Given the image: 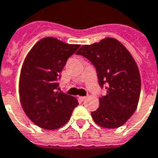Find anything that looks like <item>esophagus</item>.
<instances>
[{"label": "esophagus", "instance_id": "obj_1", "mask_svg": "<svg viewBox=\"0 0 158 158\" xmlns=\"http://www.w3.org/2000/svg\"><path fill=\"white\" fill-rule=\"evenodd\" d=\"M79 100H82V101H84V100H86V97H85V96L79 97Z\"/></svg>", "mask_w": 158, "mask_h": 158}]
</instances>
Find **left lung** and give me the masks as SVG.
Listing matches in <instances>:
<instances>
[{"mask_svg":"<svg viewBox=\"0 0 158 158\" xmlns=\"http://www.w3.org/2000/svg\"><path fill=\"white\" fill-rule=\"evenodd\" d=\"M88 58L96 69L99 85L107 94L100 98V106L91 112L99 126L117 128L126 123L137 107L141 77L129 51L115 38L107 37L76 52Z\"/></svg>","mask_w":158,"mask_h":158,"instance_id":"left-lung-1","label":"left lung"}]
</instances>
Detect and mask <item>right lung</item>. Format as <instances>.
Here are the masks:
<instances>
[{"mask_svg": "<svg viewBox=\"0 0 158 158\" xmlns=\"http://www.w3.org/2000/svg\"><path fill=\"white\" fill-rule=\"evenodd\" d=\"M79 46L45 37L38 41L26 57L20 74V100L27 117L43 129L63 127L79 105L74 97L58 92L57 89L68 58Z\"/></svg>", "mask_w": 158, "mask_h": 158, "instance_id": "1", "label": "right lung"}]
</instances>
